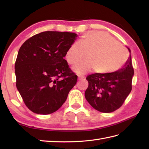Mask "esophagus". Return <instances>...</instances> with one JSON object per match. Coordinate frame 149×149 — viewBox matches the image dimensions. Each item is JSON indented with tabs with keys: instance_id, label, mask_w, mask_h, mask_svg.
<instances>
[{
	"instance_id": "esophagus-1",
	"label": "esophagus",
	"mask_w": 149,
	"mask_h": 149,
	"mask_svg": "<svg viewBox=\"0 0 149 149\" xmlns=\"http://www.w3.org/2000/svg\"><path fill=\"white\" fill-rule=\"evenodd\" d=\"M84 79H85V77H84V76H78V80L79 81L84 80Z\"/></svg>"
}]
</instances>
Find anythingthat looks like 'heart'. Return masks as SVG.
Segmentation results:
<instances>
[{
  "label": "heart",
  "mask_w": 149,
  "mask_h": 149,
  "mask_svg": "<svg viewBox=\"0 0 149 149\" xmlns=\"http://www.w3.org/2000/svg\"><path fill=\"white\" fill-rule=\"evenodd\" d=\"M78 75H84L93 69L97 74L109 75L122 68L129 58L127 49L114 38L101 31L88 32L79 42L70 46L65 54L69 65Z\"/></svg>",
  "instance_id": "obj_1"
}]
</instances>
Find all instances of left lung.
Here are the masks:
<instances>
[{"instance_id":"1","label":"left lung","mask_w":149,"mask_h":149,"mask_svg":"<svg viewBox=\"0 0 149 149\" xmlns=\"http://www.w3.org/2000/svg\"><path fill=\"white\" fill-rule=\"evenodd\" d=\"M129 52L130 49H128ZM134 75L131 55L119 70L109 75L93 74L88 75V87L85 98L94 109L111 113L121 107L132 90Z\"/></svg>"}]
</instances>
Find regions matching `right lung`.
<instances>
[{
	"instance_id": "add662e5",
	"label": "right lung",
	"mask_w": 149,
	"mask_h": 149,
	"mask_svg": "<svg viewBox=\"0 0 149 149\" xmlns=\"http://www.w3.org/2000/svg\"><path fill=\"white\" fill-rule=\"evenodd\" d=\"M74 33L45 31L25 42L15 69L17 90L31 111L48 115L59 109L77 83L64 59L77 39Z\"/></svg>"
}]
</instances>
